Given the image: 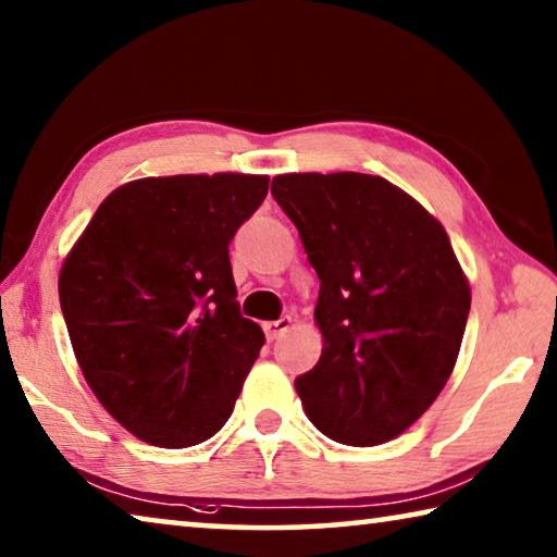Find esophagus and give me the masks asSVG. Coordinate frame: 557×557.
<instances>
[{
    "mask_svg": "<svg viewBox=\"0 0 557 557\" xmlns=\"http://www.w3.org/2000/svg\"><path fill=\"white\" fill-rule=\"evenodd\" d=\"M289 326H292V317H282V319H277V322H265V324H262V329H265V334H268L270 342H275V338H280L282 334L287 332Z\"/></svg>",
    "mask_w": 557,
    "mask_h": 557,
    "instance_id": "1",
    "label": "esophagus"
}]
</instances>
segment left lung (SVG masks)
Returning <instances> with one entry per match:
<instances>
[{
	"mask_svg": "<svg viewBox=\"0 0 557 557\" xmlns=\"http://www.w3.org/2000/svg\"><path fill=\"white\" fill-rule=\"evenodd\" d=\"M272 196L322 280L324 348L295 381L307 418L342 445L391 442L437 400L465 336L471 289L445 225L371 174H280Z\"/></svg>",
	"mask_w": 557,
	"mask_h": 557,
	"instance_id": "1",
	"label": "left lung"
}]
</instances>
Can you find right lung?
Masks as SVG:
<instances>
[{
	"mask_svg": "<svg viewBox=\"0 0 557 557\" xmlns=\"http://www.w3.org/2000/svg\"><path fill=\"white\" fill-rule=\"evenodd\" d=\"M268 184L238 172L135 178L63 260L59 297L83 379L147 445L213 437L265 344L240 317L228 243Z\"/></svg>",
	"mask_w": 557,
	"mask_h": 557,
	"instance_id": "right-lung-1",
	"label": "right lung"
}]
</instances>
